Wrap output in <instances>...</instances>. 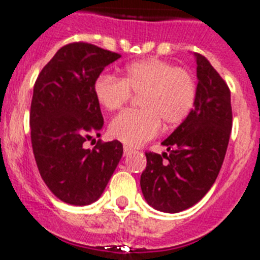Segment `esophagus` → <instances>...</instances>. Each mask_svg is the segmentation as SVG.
I'll use <instances>...</instances> for the list:
<instances>
[{"label": "esophagus", "instance_id": "obj_1", "mask_svg": "<svg viewBox=\"0 0 260 260\" xmlns=\"http://www.w3.org/2000/svg\"><path fill=\"white\" fill-rule=\"evenodd\" d=\"M123 153H125V155H128V154L133 153V149L128 146H123Z\"/></svg>", "mask_w": 260, "mask_h": 260}]
</instances>
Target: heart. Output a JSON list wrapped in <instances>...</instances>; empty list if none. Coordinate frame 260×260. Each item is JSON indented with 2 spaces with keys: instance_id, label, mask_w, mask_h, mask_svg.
I'll return each mask as SVG.
<instances>
[{
  "instance_id": "heart-1",
  "label": "heart",
  "mask_w": 260,
  "mask_h": 260,
  "mask_svg": "<svg viewBox=\"0 0 260 260\" xmlns=\"http://www.w3.org/2000/svg\"><path fill=\"white\" fill-rule=\"evenodd\" d=\"M96 102L107 111L119 110L132 93L141 94L138 110H126L111 121L109 133L128 146H139L153 139L164 122L169 127L187 118L197 98L191 73L159 58L128 63L121 79L101 74L93 86Z\"/></svg>"
}]
</instances>
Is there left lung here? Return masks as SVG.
I'll use <instances>...</instances> for the list:
<instances>
[{"instance_id":"8db88e82","label":"left lung","mask_w":260,"mask_h":260,"mask_svg":"<svg viewBox=\"0 0 260 260\" xmlns=\"http://www.w3.org/2000/svg\"><path fill=\"white\" fill-rule=\"evenodd\" d=\"M197 98L187 118L165 139L169 153H146L141 188L146 202L164 212L198 203L215 182L226 155L233 110L227 83L207 58L195 54Z\"/></svg>"}]
</instances>
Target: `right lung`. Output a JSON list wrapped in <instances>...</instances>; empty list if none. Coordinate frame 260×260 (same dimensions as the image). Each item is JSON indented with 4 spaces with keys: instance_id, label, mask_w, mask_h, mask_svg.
Masks as SVG:
<instances>
[{
    "instance_id": "1",
    "label": "right lung",
    "mask_w": 260,
    "mask_h": 260,
    "mask_svg": "<svg viewBox=\"0 0 260 260\" xmlns=\"http://www.w3.org/2000/svg\"><path fill=\"white\" fill-rule=\"evenodd\" d=\"M121 54L86 42L65 45L41 70L30 106V137L38 171L62 202L86 206L100 198L123 154L119 141L83 149L100 137L104 117L93 86Z\"/></svg>"
}]
</instances>
